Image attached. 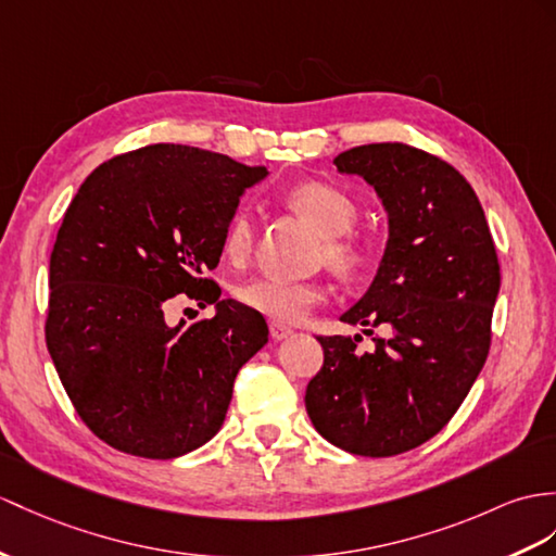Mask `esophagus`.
Returning a JSON list of instances; mask_svg holds the SVG:
<instances>
[{
  "label": "esophagus",
  "instance_id": "34e87169",
  "mask_svg": "<svg viewBox=\"0 0 556 556\" xmlns=\"http://www.w3.org/2000/svg\"><path fill=\"white\" fill-rule=\"evenodd\" d=\"M268 332H270V340H274V342L286 340V337L292 334V330L286 328V325H280V323H268Z\"/></svg>",
  "mask_w": 556,
  "mask_h": 556
}]
</instances>
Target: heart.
Wrapping results in <instances>:
<instances>
[{"label": "heart", "mask_w": 556, "mask_h": 556, "mask_svg": "<svg viewBox=\"0 0 556 556\" xmlns=\"http://www.w3.org/2000/svg\"><path fill=\"white\" fill-rule=\"evenodd\" d=\"M288 207L323 236L320 260L344 280L363 278L377 262L375 242L349 233L358 222V202L342 186L330 181H302L286 193ZM224 254L231 262H245L254 248V222L248 210H238L224 231ZM238 300L280 325L300 323L311 308L325 302L320 282H292L260 278L238 290Z\"/></svg>", "instance_id": "obj_1"}]
</instances>
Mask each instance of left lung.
Instances as JSON below:
<instances>
[{
  "instance_id": "8db88e82",
  "label": "left lung",
  "mask_w": 556,
  "mask_h": 556,
  "mask_svg": "<svg viewBox=\"0 0 556 556\" xmlns=\"http://www.w3.org/2000/svg\"><path fill=\"white\" fill-rule=\"evenodd\" d=\"M368 181L389 214L372 286L342 316L384 325L372 354L356 337H318L323 368L306 413L337 448L365 457L413 451L451 422L483 368L500 290L493 236L473 188L448 162L405 143L356 146L334 157Z\"/></svg>"
}]
</instances>
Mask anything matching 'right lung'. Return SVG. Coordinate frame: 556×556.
<instances>
[{
    "label": "right lung",
    "mask_w": 556,
    "mask_h": 556,
    "mask_svg": "<svg viewBox=\"0 0 556 556\" xmlns=\"http://www.w3.org/2000/svg\"><path fill=\"white\" fill-rule=\"evenodd\" d=\"M266 167L155 143L103 162L79 186L49 262L47 349L83 422L115 451L172 459L222 429L238 370L266 320L219 300L210 278L245 188ZM214 303L169 326L172 295Z\"/></svg>",
    "instance_id": "add662e5"
}]
</instances>
